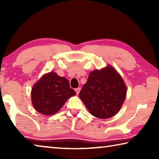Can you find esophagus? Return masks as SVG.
<instances>
[{
	"mask_svg": "<svg viewBox=\"0 0 159 159\" xmlns=\"http://www.w3.org/2000/svg\"><path fill=\"white\" fill-rule=\"evenodd\" d=\"M80 90V88H76V89H75V91H76V93L77 95H79V94Z\"/></svg>",
	"mask_w": 159,
	"mask_h": 159,
	"instance_id": "1",
	"label": "esophagus"
}]
</instances>
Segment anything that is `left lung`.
<instances>
[{
	"instance_id": "1",
	"label": "left lung",
	"mask_w": 159,
	"mask_h": 159,
	"mask_svg": "<svg viewBox=\"0 0 159 159\" xmlns=\"http://www.w3.org/2000/svg\"><path fill=\"white\" fill-rule=\"evenodd\" d=\"M127 88L122 77L111 66L90 74L79 97L94 116L105 119L114 116L125 101Z\"/></svg>"
}]
</instances>
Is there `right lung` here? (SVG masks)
<instances>
[{
  "mask_svg": "<svg viewBox=\"0 0 159 159\" xmlns=\"http://www.w3.org/2000/svg\"><path fill=\"white\" fill-rule=\"evenodd\" d=\"M76 95L70 88L66 78L59 76L55 72L45 74L34 85L31 90V101L37 111L51 116L60 110L67 99Z\"/></svg>",
  "mask_w": 159,
  "mask_h": 159,
  "instance_id": "1",
  "label": "right lung"
}]
</instances>
